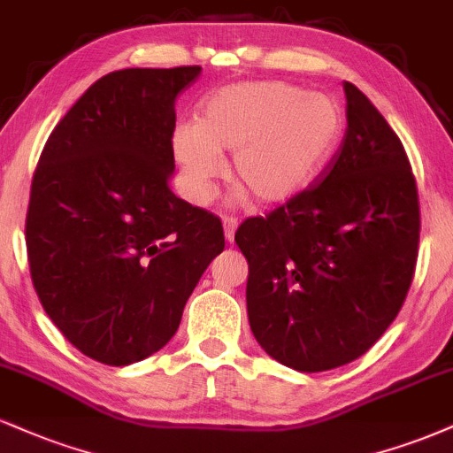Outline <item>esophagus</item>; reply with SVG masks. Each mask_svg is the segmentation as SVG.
I'll return each instance as SVG.
<instances>
[{
  "label": "esophagus",
  "instance_id": "esophagus-1",
  "mask_svg": "<svg viewBox=\"0 0 453 453\" xmlns=\"http://www.w3.org/2000/svg\"><path fill=\"white\" fill-rule=\"evenodd\" d=\"M222 226H225V239L228 243H233L237 231V220L235 218H225V220H222Z\"/></svg>",
  "mask_w": 453,
  "mask_h": 453
}]
</instances>
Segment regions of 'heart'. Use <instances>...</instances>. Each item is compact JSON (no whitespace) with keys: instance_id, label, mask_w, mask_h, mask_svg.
I'll return each mask as SVG.
<instances>
[{"instance_id":"obj_1","label":"heart","mask_w":453,"mask_h":453,"mask_svg":"<svg viewBox=\"0 0 453 453\" xmlns=\"http://www.w3.org/2000/svg\"><path fill=\"white\" fill-rule=\"evenodd\" d=\"M342 111L324 93L286 82H242L201 101L196 122H180L172 150L182 188L205 203L233 152L231 175L260 203L296 196L322 172L342 137Z\"/></svg>"}]
</instances>
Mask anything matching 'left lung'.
I'll return each mask as SVG.
<instances>
[{
    "label": "left lung",
    "mask_w": 453,
    "mask_h": 453,
    "mask_svg": "<svg viewBox=\"0 0 453 453\" xmlns=\"http://www.w3.org/2000/svg\"><path fill=\"white\" fill-rule=\"evenodd\" d=\"M343 90L348 129L318 186L235 233L250 267V328L271 358L301 373L363 356L401 311L418 260L405 148L352 82Z\"/></svg>",
    "instance_id": "1"
}]
</instances>
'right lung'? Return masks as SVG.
I'll return each mask as SVG.
<instances>
[{
	"instance_id": "1",
	"label": "right lung",
	"mask_w": 453,
	"mask_h": 453,
	"mask_svg": "<svg viewBox=\"0 0 453 453\" xmlns=\"http://www.w3.org/2000/svg\"><path fill=\"white\" fill-rule=\"evenodd\" d=\"M201 67L99 78L48 137L27 211L42 307L73 348L127 366L165 348L207 265L220 220L169 190L175 97Z\"/></svg>"
}]
</instances>
